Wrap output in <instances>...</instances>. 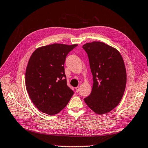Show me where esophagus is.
Wrapping results in <instances>:
<instances>
[{
	"label": "esophagus",
	"instance_id": "1",
	"mask_svg": "<svg viewBox=\"0 0 148 148\" xmlns=\"http://www.w3.org/2000/svg\"><path fill=\"white\" fill-rule=\"evenodd\" d=\"M79 90H80V87H77L76 88H75V91H76L77 93H79Z\"/></svg>",
	"mask_w": 148,
	"mask_h": 148
}]
</instances>
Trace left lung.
I'll use <instances>...</instances> for the list:
<instances>
[{
	"instance_id": "1",
	"label": "left lung",
	"mask_w": 148,
	"mask_h": 148,
	"mask_svg": "<svg viewBox=\"0 0 148 148\" xmlns=\"http://www.w3.org/2000/svg\"><path fill=\"white\" fill-rule=\"evenodd\" d=\"M93 75L91 94L84 101L95 113L102 114L115 108L125 90L126 73L119 51L100 41L84 45Z\"/></svg>"
}]
</instances>
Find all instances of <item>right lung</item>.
<instances>
[{
	"label": "right lung",
	"instance_id": "obj_1",
	"mask_svg": "<svg viewBox=\"0 0 148 148\" xmlns=\"http://www.w3.org/2000/svg\"><path fill=\"white\" fill-rule=\"evenodd\" d=\"M77 45L53 44L37 48L29 58L25 85L29 98L41 112L53 115L68 103L74 91L67 86L64 62Z\"/></svg>",
	"mask_w": 148,
	"mask_h": 148
}]
</instances>
